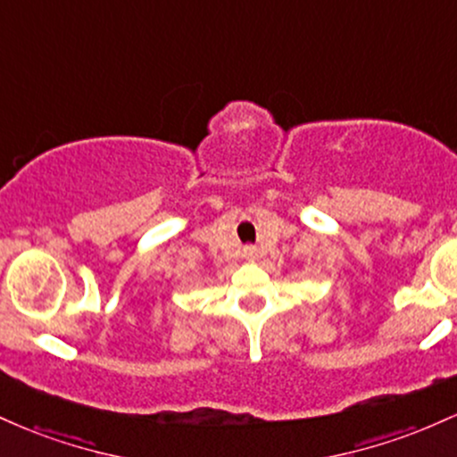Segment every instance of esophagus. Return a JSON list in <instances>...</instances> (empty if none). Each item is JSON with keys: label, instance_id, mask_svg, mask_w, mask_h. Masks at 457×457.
Returning <instances> with one entry per match:
<instances>
[{"label": "esophagus", "instance_id": "34e87169", "mask_svg": "<svg viewBox=\"0 0 457 457\" xmlns=\"http://www.w3.org/2000/svg\"><path fill=\"white\" fill-rule=\"evenodd\" d=\"M245 258H246V260L258 258V249H255L253 245H246V246H245Z\"/></svg>", "mask_w": 457, "mask_h": 457}]
</instances>
